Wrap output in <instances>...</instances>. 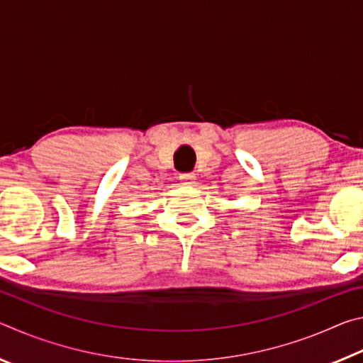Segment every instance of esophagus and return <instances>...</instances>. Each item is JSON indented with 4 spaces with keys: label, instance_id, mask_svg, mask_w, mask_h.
<instances>
[{
    "label": "esophagus",
    "instance_id": "esophagus-1",
    "mask_svg": "<svg viewBox=\"0 0 363 363\" xmlns=\"http://www.w3.org/2000/svg\"><path fill=\"white\" fill-rule=\"evenodd\" d=\"M179 179L182 184H186V186H192L196 179V176L194 173H184L179 176Z\"/></svg>",
    "mask_w": 363,
    "mask_h": 363
}]
</instances>
